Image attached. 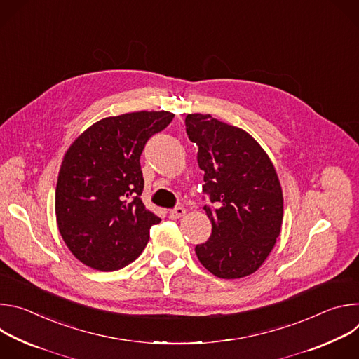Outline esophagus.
I'll return each instance as SVG.
<instances>
[{
	"label": "esophagus",
	"mask_w": 359,
	"mask_h": 359,
	"mask_svg": "<svg viewBox=\"0 0 359 359\" xmlns=\"http://www.w3.org/2000/svg\"><path fill=\"white\" fill-rule=\"evenodd\" d=\"M169 215H170V219L177 220V219H180V217H183V216L186 215V209L182 208V206H179V208H175L173 210H170Z\"/></svg>",
	"instance_id": "34e87169"
}]
</instances>
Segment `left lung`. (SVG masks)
<instances>
[{
    "label": "left lung",
    "instance_id": "left-lung-1",
    "mask_svg": "<svg viewBox=\"0 0 359 359\" xmlns=\"http://www.w3.org/2000/svg\"><path fill=\"white\" fill-rule=\"evenodd\" d=\"M189 139L198 146L204 206L212 234L194 251L219 278H243L257 271L271 252L283 224V190L276 168L250 133L210 115L186 116Z\"/></svg>",
    "mask_w": 359,
    "mask_h": 359
}]
</instances>
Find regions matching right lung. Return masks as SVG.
I'll list each match as a JSON object with an SVG mask.
<instances>
[{
  "mask_svg": "<svg viewBox=\"0 0 359 359\" xmlns=\"http://www.w3.org/2000/svg\"><path fill=\"white\" fill-rule=\"evenodd\" d=\"M175 118L166 111L109 116L83 130L68 147L58 175L55 215L75 257L99 271L135 262L161 219L140 198V155L150 136Z\"/></svg>",
  "mask_w": 359,
  "mask_h": 359,
  "instance_id": "right-lung-1",
  "label": "right lung"
}]
</instances>
